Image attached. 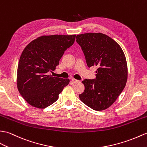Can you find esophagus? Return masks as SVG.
Returning a JSON list of instances; mask_svg holds the SVG:
<instances>
[{"instance_id": "obj_1", "label": "esophagus", "mask_w": 147, "mask_h": 147, "mask_svg": "<svg viewBox=\"0 0 147 147\" xmlns=\"http://www.w3.org/2000/svg\"><path fill=\"white\" fill-rule=\"evenodd\" d=\"M72 80V82H73V83H78V82H79V81H80L79 80H76V79H74V78H73V79H72V80Z\"/></svg>"}]
</instances>
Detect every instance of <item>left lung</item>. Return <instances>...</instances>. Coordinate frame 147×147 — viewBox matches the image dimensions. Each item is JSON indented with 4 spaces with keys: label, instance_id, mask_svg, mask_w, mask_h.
<instances>
[{
    "label": "left lung",
    "instance_id": "obj_1",
    "mask_svg": "<svg viewBox=\"0 0 147 147\" xmlns=\"http://www.w3.org/2000/svg\"><path fill=\"white\" fill-rule=\"evenodd\" d=\"M88 66H96V78L84 80V91L81 101L96 111L108 108L115 103L125 87L128 78L127 63L119 44L102 33L77 35Z\"/></svg>",
    "mask_w": 147,
    "mask_h": 147
}]
</instances>
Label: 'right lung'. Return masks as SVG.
Returning a JSON list of instances; mask_svg holds the SVG:
<instances>
[{
  "instance_id": "add662e5",
  "label": "right lung",
  "mask_w": 147,
  "mask_h": 147,
  "mask_svg": "<svg viewBox=\"0 0 147 147\" xmlns=\"http://www.w3.org/2000/svg\"><path fill=\"white\" fill-rule=\"evenodd\" d=\"M76 35L42 36L27 45L20 57L17 86L30 105L45 108L57 101L69 79L49 74L59 64L64 51L74 42Z\"/></svg>"
}]
</instances>
